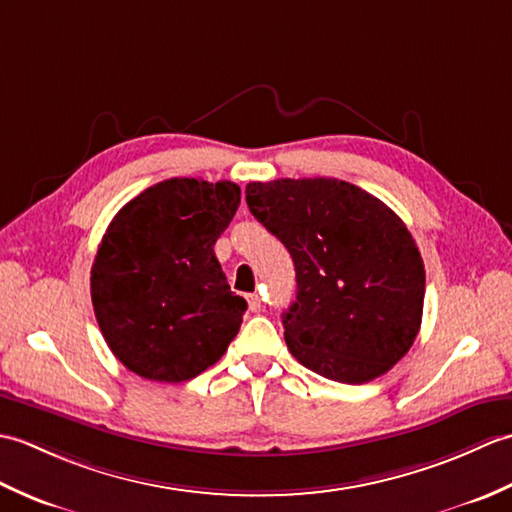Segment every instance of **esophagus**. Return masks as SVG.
<instances>
[{"mask_svg":"<svg viewBox=\"0 0 512 512\" xmlns=\"http://www.w3.org/2000/svg\"><path fill=\"white\" fill-rule=\"evenodd\" d=\"M248 310L250 312H262V299L257 295H248Z\"/></svg>","mask_w":512,"mask_h":512,"instance_id":"obj_1","label":"esophagus"}]
</instances>
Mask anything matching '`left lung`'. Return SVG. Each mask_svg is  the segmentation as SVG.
<instances>
[{
  "label": "left lung",
  "instance_id": "8db88e82",
  "mask_svg": "<svg viewBox=\"0 0 512 512\" xmlns=\"http://www.w3.org/2000/svg\"><path fill=\"white\" fill-rule=\"evenodd\" d=\"M246 204L295 262L297 299L281 314L290 354L336 383L387 374L422 321L424 264L405 222L336 178L250 182Z\"/></svg>",
  "mask_w": 512,
  "mask_h": 512
}]
</instances>
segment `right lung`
I'll use <instances>...</instances> for the list:
<instances>
[{
	"label": "right lung",
	"mask_w": 512,
	"mask_h": 512,
	"mask_svg": "<svg viewBox=\"0 0 512 512\" xmlns=\"http://www.w3.org/2000/svg\"><path fill=\"white\" fill-rule=\"evenodd\" d=\"M237 184L171 178L129 200L96 250L99 328L129 372L182 383L220 361L246 301L231 292L215 242L239 206Z\"/></svg>",
	"instance_id": "obj_1"
}]
</instances>
